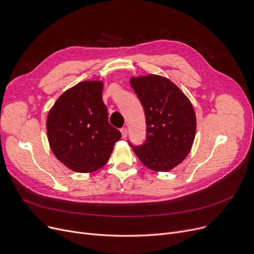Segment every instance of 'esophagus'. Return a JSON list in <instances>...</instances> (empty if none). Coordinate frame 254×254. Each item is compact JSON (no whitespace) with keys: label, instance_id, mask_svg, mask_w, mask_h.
<instances>
[{"label":"esophagus","instance_id":"obj_1","mask_svg":"<svg viewBox=\"0 0 254 254\" xmlns=\"http://www.w3.org/2000/svg\"><path fill=\"white\" fill-rule=\"evenodd\" d=\"M121 133H122V137H123V138H126V137H127V134H128L127 128H126V127L122 128V129H121Z\"/></svg>","mask_w":254,"mask_h":254}]
</instances>
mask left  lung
Here are the masks:
<instances>
[{
	"mask_svg": "<svg viewBox=\"0 0 254 254\" xmlns=\"http://www.w3.org/2000/svg\"><path fill=\"white\" fill-rule=\"evenodd\" d=\"M130 85L145 115L146 139L132 146L147 168L170 171L189 155L196 135V114L187 95L169 79L147 74L132 77Z\"/></svg>",
	"mask_w": 254,
	"mask_h": 254,
	"instance_id": "8db88e82",
	"label": "left lung"
}]
</instances>
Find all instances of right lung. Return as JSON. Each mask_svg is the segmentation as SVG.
<instances>
[{
    "instance_id": "right-lung-1",
    "label": "right lung",
    "mask_w": 254,
    "mask_h": 254,
    "mask_svg": "<svg viewBox=\"0 0 254 254\" xmlns=\"http://www.w3.org/2000/svg\"><path fill=\"white\" fill-rule=\"evenodd\" d=\"M103 83L84 81L55 101L47 116V137L54 156L72 171L90 173L106 165L121 132L109 123Z\"/></svg>"
}]
</instances>
